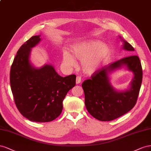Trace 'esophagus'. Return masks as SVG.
Masks as SVG:
<instances>
[{
	"label": "esophagus",
	"mask_w": 151,
	"mask_h": 151,
	"mask_svg": "<svg viewBox=\"0 0 151 151\" xmlns=\"http://www.w3.org/2000/svg\"><path fill=\"white\" fill-rule=\"evenodd\" d=\"M81 77L79 76H76V84H79V83H81Z\"/></svg>",
	"instance_id": "esophagus-1"
}]
</instances>
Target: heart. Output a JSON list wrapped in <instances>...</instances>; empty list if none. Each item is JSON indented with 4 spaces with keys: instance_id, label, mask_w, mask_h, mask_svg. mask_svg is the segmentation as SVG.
Masks as SVG:
<instances>
[{
    "instance_id": "heart-1",
    "label": "heart",
    "mask_w": 151,
    "mask_h": 151,
    "mask_svg": "<svg viewBox=\"0 0 151 151\" xmlns=\"http://www.w3.org/2000/svg\"><path fill=\"white\" fill-rule=\"evenodd\" d=\"M71 52L75 58L81 61L83 71L87 74H92L108 55L109 49L99 40H90L73 45ZM63 61L69 67L76 65L75 58L66 50L63 52Z\"/></svg>"
}]
</instances>
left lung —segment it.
I'll return each mask as SVG.
<instances>
[{
  "label": "left lung",
  "instance_id": "1",
  "mask_svg": "<svg viewBox=\"0 0 151 151\" xmlns=\"http://www.w3.org/2000/svg\"><path fill=\"white\" fill-rule=\"evenodd\" d=\"M122 38L121 37H119ZM123 41V49L134 51L133 47ZM123 65L134 74L131 87L124 91H116L110 84L109 73ZM142 81V68L139 58L130 55L109 64L95 71L91 78L85 80L82 87L85 104L88 113L102 122L112 121L126 114L135 106Z\"/></svg>",
  "mask_w": 151,
  "mask_h": 151
}]
</instances>
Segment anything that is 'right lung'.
Wrapping results in <instances>:
<instances>
[{
    "instance_id": "obj_1",
    "label": "right lung",
    "mask_w": 151,
    "mask_h": 151,
    "mask_svg": "<svg viewBox=\"0 0 151 151\" xmlns=\"http://www.w3.org/2000/svg\"><path fill=\"white\" fill-rule=\"evenodd\" d=\"M40 35L33 36L17 52L10 71V83L17 108L24 117L35 122H49L61 114L63 101L75 87L76 75H59L51 64L34 67L29 60L32 48Z\"/></svg>"
}]
</instances>
